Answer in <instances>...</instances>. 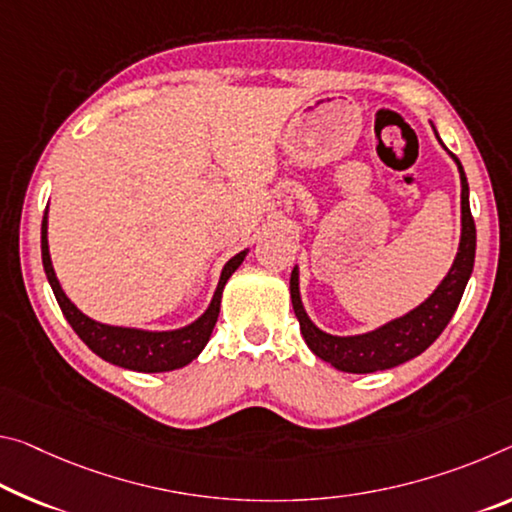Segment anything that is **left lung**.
I'll return each mask as SVG.
<instances>
[{
    "instance_id": "8db88e82",
    "label": "left lung",
    "mask_w": 512,
    "mask_h": 512,
    "mask_svg": "<svg viewBox=\"0 0 512 512\" xmlns=\"http://www.w3.org/2000/svg\"><path fill=\"white\" fill-rule=\"evenodd\" d=\"M433 132L435 125L431 123ZM437 136V132H435ZM437 141L444 148L440 136ZM446 150V148H444ZM449 152V150H446ZM449 157L456 161L460 175V241L458 253L453 257L451 269L446 271L440 285L433 289L424 303L412 307L396 319L383 323V326L373 328L360 335H332V332L321 330L307 314L303 298H300V271L298 264L291 271L289 291L291 305H294L296 319L300 323L305 344L310 351L328 362L337 371L346 373H373L385 371L399 364L417 358L431 346L437 337L442 335L446 323L451 321L453 312L458 310L460 298L465 294V287L474 271V255H476V227L472 212H469V184L462 170L460 159L449 152Z\"/></svg>"
}]
</instances>
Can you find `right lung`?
<instances>
[{"label": "right lung", "instance_id": "add662e5", "mask_svg": "<svg viewBox=\"0 0 512 512\" xmlns=\"http://www.w3.org/2000/svg\"><path fill=\"white\" fill-rule=\"evenodd\" d=\"M47 212L45 209L43 225H40V255H43V269L47 275V282L56 296L63 316H66L72 330L77 332L81 342H84L95 355L107 360L116 367H123L129 371L141 373H161V371H175L182 369L186 364L193 362L207 346L212 330L218 321V312H221V298L227 280L232 273L243 264L248 255V248L241 250L234 257H230L223 266L221 278L212 300H209L207 310L202 312L196 321L186 323L182 328L175 330H145V328H127V326H109V323H100L84 314L79 307L66 296L61 289V282L56 278L52 257H50V241H47Z\"/></svg>", "mask_w": 512, "mask_h": 512}]
</instances>
